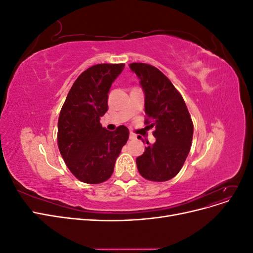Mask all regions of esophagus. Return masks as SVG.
Here are the masks:
<instances>
[{"label": "esophagus", "mask_w": 253, "mask_h": 253, "mask_svg": "<svg viewBox=\"0 0 253 253\" xmlns=\"http://www.w3.org/2000/svg\"><path fill=\"white\" fill-rule=\"evenodd\" d=\"M136 135L134 133H129V139H136Z\"/></svg>", "instance_id": "34e87169"}]
</instances>
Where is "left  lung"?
I'll return each instance as SVG.
<instances>
[{"label": "left lung", "mask_w": 253, "mask_h": 253, "mask_svg": "<svg viewBox=\"0 0 253 253\" xmlns=\"http://www.w3.org/2000/svg\"><path fill=\"white\" fill-rule=\"evenodd\" d=\"M128 66L139 79L144 93L145 122L155 128L153 135L156 138L153 144L147 141L144 153L136 158L137 168L145 179L167 181L180 171L189 154L192 119L179 91L162 72L145 63Z\"/></svg>", "instance_id": "obj_1"}]
</instances>
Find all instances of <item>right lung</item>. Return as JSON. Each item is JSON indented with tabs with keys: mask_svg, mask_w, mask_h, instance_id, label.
I'll return each mask as SVG.
<instances>
[{
	"mask_svg": "<svg viewBox=\"0 0 253 253\" xmlns=\"http://www.w3.org/2000/svg\"><path fill=\"white\" fill-rule=\"evenodd\" d=\"M125 64H97L84 71L73 84L58 121V147L70 171L85 183H101L114 171L128 128L110 132L100 125L108 111L112 83Z\"/></svg>",
	"mask_w": 253,
	"mask_h": 253,
	"instance_id": "1",
	"label": "right lung"
}]
</instances>
